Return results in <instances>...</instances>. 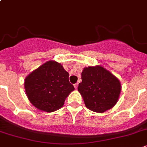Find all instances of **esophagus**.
<instances>
[{"label": "esophagus", "mask_w": 147, "mask_h": 147, "mask_svg": "<svg viewBox=\"0 0 147 147\" xmlns=\"http://www.w3.org/2000/svg\"><path fill=\"white\" fill-rule=\"evenodd\" d=\"M78 83H75V85H74V87L75 88H78Z\"/></svg>", "instance_id": "1"}]
</instances>
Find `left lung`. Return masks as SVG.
Wrapping results in <instances>:
<instances>
[{
    "mask_svg": "<svg viewBox=\"0 0 147 147\" xmlns=\"http://www.w3.org/2000/svg\"><path fill=\"white\" fill-rule=\"evenodd\" d=\"M81 78L78 90L88 109L102 113L116 105L121 91V84L109 71L98 65L86 67L81 73Z\"/></svg>",
    "mask_w": 147,
    "mask_h": 147,
    "instance_id": "obj_1",
    "label": "left lung"
}]
</instances>
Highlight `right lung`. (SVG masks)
<instances>
[{
    "label": "right lung",
    "instance_id": "obj_1",
    "mask_svg": "<svg viewBox=\"0 0 147 147\" xmlns=\"http://www.w3.org/2000/svg\"><path fill=\"white\" fill-rule=\"evenodd\" d=\"M27 98L41 111L51 112L62 107L72 90L69 73L60 63L47 61L27 75L24 81Z\"/></svg>",
    "mask_w": 147,
    "mask_h": 147
}]
</instances>
